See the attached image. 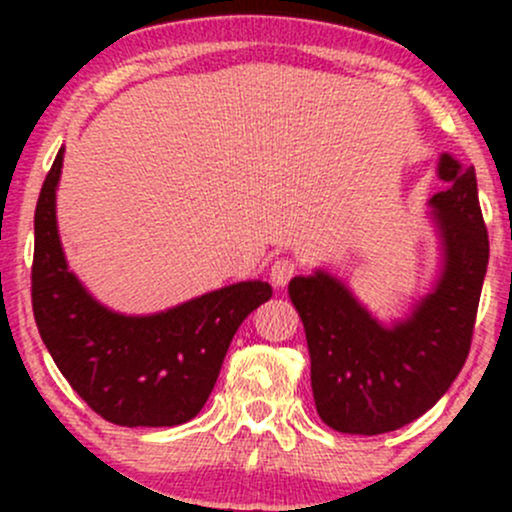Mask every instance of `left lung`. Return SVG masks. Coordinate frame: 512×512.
<instances>
[{
  "mask_svg": "<svg viewBox=\"0 0 512 512\" xmlns=\"http://www.w3.org/2000/svg\"><path fill=\"white\" fill-rule=\"evenodd\" d=\"M62 156L35 204L31 301L43 344L79 397L110 424H185L207 404L243 317L272 298V286L240 281L154 315L105 308L64 260L55 209Z\"/></svg>",
  "mask_w": 512,
  "mask_h": 512,
  "instance_id": "obj_1",
  "label": "left lung"
}]
</instances>
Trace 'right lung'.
Instances as JSON below:
<instances>
[{"instance_id":"right-lung-1","label":"right lung","mask_w":512,"mask_h":512,"mask_svg":"<svg viewBox=\"0 0 512 512\" xmlns=\"http://www.w3.org/2000/svg\"><path fill=\"white\" fill-rule=\"evenodd\" d=\"M443 272L414 313L385 327L337 276H293L289 296L303 322L320 419L334 431L378 436L419 419L445 395L472 344L489 233L474 187L431 202Z\"/></svg>"}]
</instances>
